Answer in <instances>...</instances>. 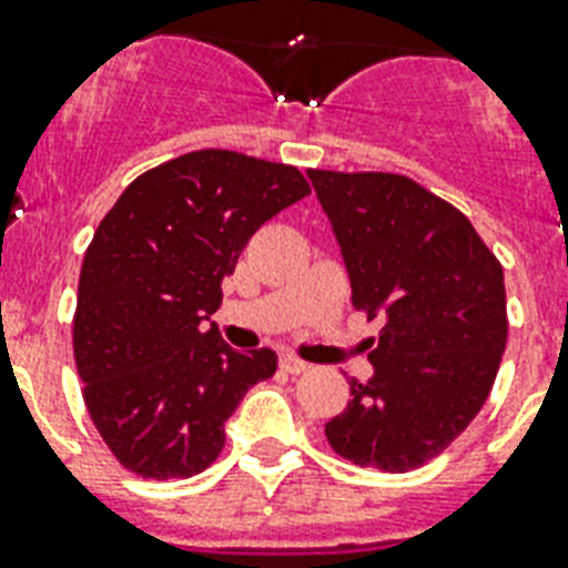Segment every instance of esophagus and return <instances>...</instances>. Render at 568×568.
Listing matches in <instances>:
<instances>
[{"label":"esophagus","instance_id":"obj_1","mask_svg":"<svg viewBox=\"0 0 568 568\" xmlns=\"http://www.w3.org/2000/svg\"><path fill=\"white\" fill-rule=\"evenodd\" d=\"M280 367H283L285 373H306L308 371V364L303 362V358L288 356V353H285V356H280Z\"/></svg>","mask_w":568,"mask_h":568}]
</instances>
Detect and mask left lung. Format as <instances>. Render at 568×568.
Returning <instances> with one entry per match:
<instances>
[{
  "mask_svg": "<svg viewBox=\"0 0 568 568\" xmlns=\"http://www.w3.org/2000/svg\"><path fill=\"white\" fill-rule=\"evenodd\" d=\"M308 180L329 215L353 306L385 317L373 376L349 382L326 423L341 458L408 473L437 458L481 412L508 344L505 274L469 219L412 178L321 172Z\"/></svg>",
  "mask_w": 568,
  "mask_h": 568,
  "instance_id": "left-lung-1",
  "label": "left lung"
}]
</instances>
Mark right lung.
I'll use <instances>...</instances> for the list:
<instances>
[{
  "instance_id": "right-lung-1",
  "label": "right lung",
  "mask_w": 568,
  "mask_h": 568,
  "mask_svg": "<svg viewBox=\"0 0 568 568\" xmlns=\"http://www.w3.org/2000/svg\"><path fill=\"white\" fill-rule=\"evenodd\" d=\"M308 192L294 165L204 149L140 174L101 219L72 347L87 412L124 469L204 473L242 396L274 376V349L239 353L204 321L253 233Z\"/></svg>"
}]
</instances>
